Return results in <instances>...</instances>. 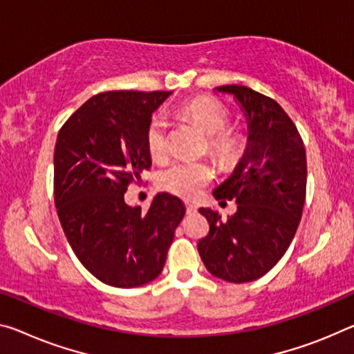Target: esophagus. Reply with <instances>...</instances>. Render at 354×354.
<instances>
[{"label": "esophagus", "mask_w": 354, "mask_h": 354, "mask_svg": "<svg viewBox=\"0 0 354 354\" xmlns=\"http://www.w3.org/2000/svg\"><path fill=\"white\" fill-rule=\"evenodd\" d=\"M186 211L187 212H195V211H197V206L192 205V203H186Z\"/></svg>", "instance_id": "obj_1"}]
</instances>
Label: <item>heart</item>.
<instances>
[{
    "label": "heart",
    "mask_w": 354,
    "mask_h": 354,
    "mask_svg": "<svg viewBox=\"0 0 354 354\" xmlns=\"http://www.w3.org/2000/svg\"><path fill=\"white\" fill-rule=\"evenodd\" d=\"M181 113L207 136V153L223 167L238 164L245 151V140L238 131L227 129L230 113L218 100L197 97L181 106ZM168 124L164 115H154L147 127V148L153 159L167 154ZM212 168L203 160H178L159 173V186L178 197L192 198L212 179Z\"/></svg>",
    "instance_id": "heart-1"
}]
</instances>
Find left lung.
<instances>
[{
  "instance_id": "1",
  "label": "left lung",
  "mask_w": 354,
  "mask_h": 354,
  "mask_svg": "<svg viewBox=\"0 0 354 354\" xmlns=\"http://www.w3.org/2000/svg\"><path fill=\"white\" fill-rule=\"evenodd\" d=\"M216 89L243 106L249 138L233 175L212 192L216 200H236L238 211L223 222L216 211L200 207L209 233L197 248L212 276L245 283L276 266L295 238L306 200V148L274 99L241 85Z\"/></svg>"
}]
</instances>
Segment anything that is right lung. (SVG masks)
<instances>
[{"mask_svg": "<svg viewBox=\"0 0 354 354\" xmlns=\"http://www.w3.org/2000/svg\"><path fill=\"white\" fill-rule=\"evenodd\" d=\"M170 91H105L88 99L55 145V205L83 266L118 288L154 280L165 265L183 201L157 194L149 209L129 206V184L149 170L147 127Z\"/></svg>", "mask_w": 354, "mask_h": 354, "instance_id": "obj_1", "label": "right lung"}]
</instances>
